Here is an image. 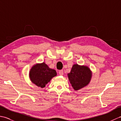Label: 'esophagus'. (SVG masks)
Here are the masks:
<instances>
[{"mask_svg": "<svg viewBox=\"0 0 121 121\" xmlns=\"http://www.w3.org/2000/svg\"><path fill=\"white\" fill-rule=\"evenodd\" d=\"M59 74H60V75H63V71L62 70H60L59 72Z\"/></svg>", "mask_w": 121, "mask_h": 121, "instance_id": "obj_1", "label": "esophagus"}]
</instances>
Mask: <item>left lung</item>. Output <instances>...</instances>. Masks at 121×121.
<instances>
[{"label":"left lung","instance_id":"left-lung-1","mask_svg":"<svg viewBox=\"0 0 121 121\" xmlns=\"http://www.w3.org/2000/svg\"><path fill=\"white\" fill-rule=\"evenodd\" d=\"M68 75L72 86L77 91L86 86L89 83L91 73L87 66L74 65Z\"/></svg>","mask_w":121,"mask_h":121}]
</instances>
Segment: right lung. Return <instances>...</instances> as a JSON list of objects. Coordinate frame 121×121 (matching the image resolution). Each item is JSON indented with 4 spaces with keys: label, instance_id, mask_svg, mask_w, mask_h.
Masks as SVG:
<instances>
[{
    "label": "right lung",
    "instance_id": "right-lung-1",
    "mask_svg": "<svg viewBox=\"0 0 121 121\" xmlns=\"http://www.w3.org/2000/svg\"><path fill=\"white\" fill-rule=\"evenodd\" d=\"M56 75V70L49 68L44 62L34 65L30 72V80L41 88L45 87L51 79Z\"/></svg>",
    "mask_w": 121,
    "mask_h": 121
}]
</instances>
